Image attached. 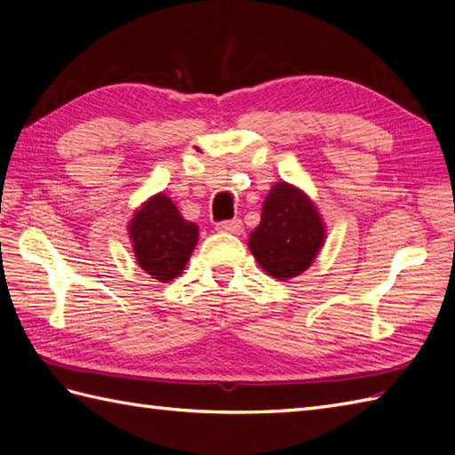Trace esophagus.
Instances as JSON below:
<instances>
[{
    "mask_svg": "<svg viewBox=\"0 0 455 455\" xmlns=\"http://www.w3.org/2000/svg\"><path fill=\"white\" fill-rule=\"evenodd\" d=\"M217 230H220V233H230V235H243L244 227L240 219H228V220L217 222Z\"/></svg>",
    "mask_w": 455,
    "mask_h": 455,
    "instance_id": "obj_1",
    "label": "esophagus"
}]
</instances>
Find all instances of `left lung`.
Masks as SVG:
<instances>
[{
    "instance_id": "8db88e82",
    "label": "left lung",
    "mask_w": 455,
    "mask_h": 455,
    "mask_svg": "<svg viewBox=\"0 0 455 455\" xmlns=\"http://www.w3.org/2000/svg\"><path fill=\"white\" fill-rule=\"evenodd\" d=\"M323 240L324 227L311 199L279 181L267 193L262 220L250 235L248 246L264 272L283 282L311 266Z\"/></svg>"
}]
</instances>
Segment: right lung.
Instances as JSON below:
<instances>
[{"instance_id": "obj_1", "label": "right lung", "mask_w": 455, "mask_h": 455, "mask_svg": "<svg viewBox=\"0 0 455 455\" xmlns=\"http://www.w3.org/2000/svg\"><path fill=\"white\" fill-rule=\"evenodd\" d=\"M129 233L139 266L160 282L181 274L199 236L196 222L183 219L172 199L162 193L134 212Z\"/></svg>"}]
</instances>
